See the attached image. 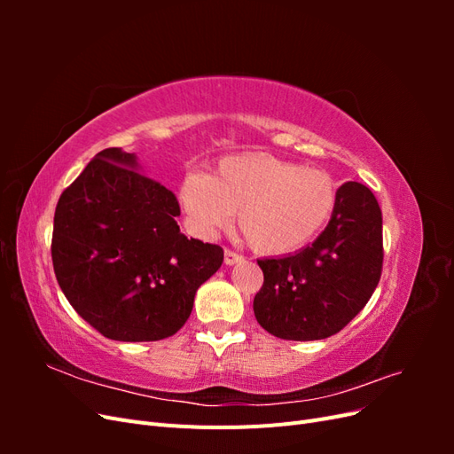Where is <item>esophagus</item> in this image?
I'll return each mask as SVG.
<instances>
[{"instance_id":"obj_1","label":"esophagus","mask_w":454,"mask_h":454,"mask_svg":"<svg viewBox=\"0 0 454 454\" xmlns=\"http://www.w3.org/2000/svg\"><path fill=\"white\" fill-rule=\"evenodd\" d=\"M244 257L240 255V254H237V252H232V250H225V265H235V263H240Z\"/></svg>"}]
</instances>
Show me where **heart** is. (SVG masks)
<instances>
[{
    "label": "heart",
    "mask_w": 454,
    "mask_h": 454,
    "mask_svg": "<svg viewBox=\"0 0 454 454\" xmlns=\"http://www.w3.org/2000/svg\"><path fill=\"white\" fill-rule=\"evenodd\" d=\"M180 199L202 235L227 227L239 212V227L252 248L280 255L318 235L333 214L337 189L322 170L269 153H246L222 159L212 176L189 174Z\"/></svg>",
    "instance_id": "heart-1"
}]
</instances>
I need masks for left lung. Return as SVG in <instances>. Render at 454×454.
<instances>
[{"mask_svg": "<svg viewBox=\"0 0 454 454\" xmlns=\"http://www.w3.org/2000/svg\"><path fill=\"white\" fill-rule=\"evenodd\" d=\"M382 214L371 189L347 182L327 227L303 250L257 259L263 286L254 297L259 325L278 339L339 333L373 295L382 270Z\"/></svg>", "mask_w": 454, "mask_h": 454, "instance_id": "1", "label": "left lung"}]
</instances>
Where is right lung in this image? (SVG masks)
Instances as JSON below:
<instances>
[{
    "label": "right lung",
    "mask_w": 454,
    "mask_h": 454,
    "mask_svg": "<svg viewBox=\"0 0 454 454\" xmlns=\"http://www.w3.org/2000/svg\"><path fill=\"white\" fill-rule=\"evenodd\" d=\"M170 189L107 147L64 189L54 212L52 267L60 290L96 332L160 340L180 329L195 294L223 263L217 244L187 239Z\"/></svg>",
    "instance_id": "add662e5"
}]
</instances>
